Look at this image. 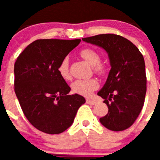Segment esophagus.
Listing matches in <instances>:
<instances>
[{
	"instance_id": "1",
	"label": "esophagus",
	"mask_w": 160,
	"mask_h": 160,
	"mask_svg": "<svg viewBox=\"0 0 160 160\" xmlns=\"http://www.w3.org/2000/svg\"><path fill=\"white\" fill-rule=\"evenodd\" d=\"M86 103H87V104H90V105H95L97 104V102H96L95 100H90V99H87V100H86Z\"/></svg>"
}]
</instances>
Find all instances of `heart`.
<instances>
[{"instance_id": "b5f03b06", "label": "heart", "mask_w": 160, "mask_h": 160, "mask_svg": "<svg viewBox=\"0 0 160 160\" xmlns=\"http://www.w3.org/2000/svg\"><path fill=\"white\" fill-rule=\"evenodd\" d=\"M80 55L86 62L93 65V70L96 74L100 75L105 74L106 67L102 63H100L101 55L97 51L92 48H85L80 51ZM57 71L63 80H70L71 79L70 63L68 57L63 58V60L58 65ZM98 88H99V82L96 79L94 78L88 80H76L71 85L73 92L83 96H90Z\"/></svg>"}]
</instances>
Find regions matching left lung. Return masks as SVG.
Listing matches in <instances>:
<instances>
[{"label":"left lung","mask_w":160,"mask_h":160,"mask_svg":"<svg viewBox=\"0 0 160 160\" xmlns=\"http://www.w3.org/2000/svg\"><path fill=\"white\" fill-rule=\"evenodd\" d=\"M83 41L105 49L111 70L98 95L105 99L108 114L100 123L112 131H122L134 124L141 112L146 94V73L143 55L123 36L101 34Z\"/></svg>","instance_id":"1"}]
</instances>
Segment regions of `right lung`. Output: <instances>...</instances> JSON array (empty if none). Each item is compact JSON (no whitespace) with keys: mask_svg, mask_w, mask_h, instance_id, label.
I'll list each match as a JSON object with an SVG mask.
<instances>
[{"mask_svg":"<svg viewBox=\"0 0 160 160\" xmlns=\"http://www.w3.org/2000/svg\"><path fill=\"white\" fill-rule=\"evenodd\" d=\"M80 39H41L30 44L14 66L15 93L28 121L40 131L60 134L72 124L85 103L58 74L60 62L80 44Z\"/></svg>","mask_w":160,"mask_h":160,"instance_id":"obj_1","label":"right lung"}]
</instances>
